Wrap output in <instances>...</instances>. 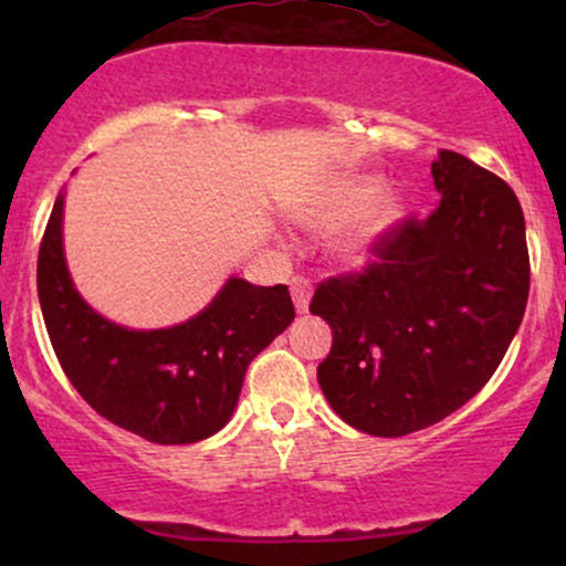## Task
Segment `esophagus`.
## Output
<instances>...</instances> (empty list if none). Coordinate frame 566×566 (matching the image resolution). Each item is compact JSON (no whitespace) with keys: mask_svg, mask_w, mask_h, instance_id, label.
<instances>
[{"mask_svg":"<svg viewBox=\"0 0 566 566\" xmlns=\"http://www.w3.org/2000/svg\"><path fill=\"white\" fill-rule=\"evenodd\" d=\"M311 290H314V284H311L308 276L297 274V276L290 279V295H292V301H295L297 314H305V311H308Z\"/></svg>","mask_w":566,"mask_h":566,"instance_id":"34e87169","label":"esophagus"}]
</instances>
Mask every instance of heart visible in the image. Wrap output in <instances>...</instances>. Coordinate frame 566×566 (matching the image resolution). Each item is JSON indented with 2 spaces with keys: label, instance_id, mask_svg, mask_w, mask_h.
I'll list each match as a JSON object with an SVG mask.
<instances>
[{
  "label": "heart",
  "instance_id": "1",
  "mask_svg": "<svg viewBox=\"0 0 566 566\" xmlns=\"http://www.w3.org/2000/svg\"><path fill=\"white\" fill-rule=\"evenodd\" d=\"M373 175H340L297 205L295 216L314 226H335L340 220L335 250L343 261L359 263L378 247L405 216V205L391 191L378 193Z\"/></svg>",
  "mask_w": 566,
  "mask_h": 566
}]
</instances>
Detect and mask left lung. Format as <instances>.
Returning a JSON list of instances; mask_svg holds the SVG:
<instances>
[{"label": "left lung", "mask_w": 566, "mask_h": 566, "mask_svg": "<svg viewBox=\"0 0 566 566\" xmlns=\"http://www.w3.org/2000/svg\"><path fill=\"white\" fill-rule=\"evenodd\" d=\"M431 175L437 210L401 218L365 269L329 276L308 305L333 327L316 367L322 391L373 437L423 431L482 391L527 308V233L513 188L454 151H439Z\"/></svg>", "instance_id": "obj_1"}]
</instances>
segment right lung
I'll use <instances>...</instances> for the list:
<instances>
[{"instance_id": "right-lung-1", "label": "right lung", "mask_w": 566, "mask_h": 566, "mask_svg": "<svg viewBox=\"0 0 566 566\" xmlns=\"http://www.w3.org/2000/svg\"><path fill=\"white\" fill-rule=\"evenodd\" d=\"M61 226L57 193L39 244L36 290L71 386L108 423L154 444H193L220 431L250 361L295 319L287 287L229 279L193 319L138 333L103 319L82 301L63 258Z\"/></svg>"}]
</instances>
